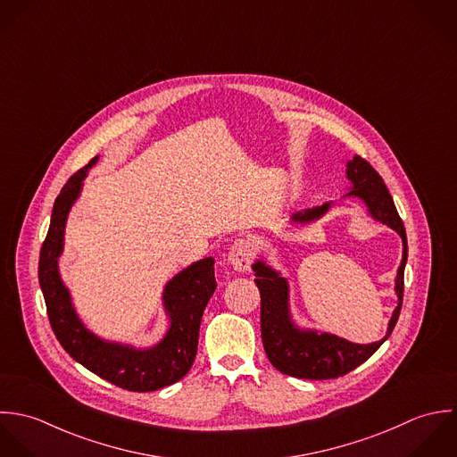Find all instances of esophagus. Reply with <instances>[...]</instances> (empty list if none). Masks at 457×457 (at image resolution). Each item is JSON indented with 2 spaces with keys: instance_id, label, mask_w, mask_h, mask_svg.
<instances>
[{
  "instance_id": "1",
  "label": "esophagus",
  "mask_w": 457,
  "mask_h": 457,
  "mask_svg": "<svg viewBox=\"0 0 457 457\" xmlns=\"http://www.w3.org/2000/svg\"><path fill=\"white\" fill-rule=\"evenodd\" d=\"M228 262L237 272H247L253 265V249H251L249 242H245L242 238L235 240V244L229 249Z\"/></svg>"
}]
</instances>
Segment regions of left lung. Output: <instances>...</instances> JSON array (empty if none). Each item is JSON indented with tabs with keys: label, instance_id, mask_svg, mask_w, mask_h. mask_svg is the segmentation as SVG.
<instances>
[{
	"label": "left lung",
	"instance_id": "obj_1",
	"mask_svg": "<svg viewBox=\"0 0 457 457\" xmlns=\"http://www.w3.org/2000/svg\"><path fill=\"white\" fill-rule=\"evenodd\" d=\"M348 180L353 183L350 195H359L364 199L370 215L397 231L403 238V260L395 278V293L399 303L390 318L386 336L372 345H355L332 334L302 332L293 327L287 311V282L280 275L269 269L263 262L253 265L256 272V286L262 295V339L269 361L277 370L302 378V379H332L348 374L365 361L388 339L392 334L404 291V267L408 260V244L404 224L395 210L394 199L378 175V171L362 157H353L348 162ZM328 210V203L305 212H298L295 222H311L321 217Z\"/></svg>",
	"mask_w": 457,
	"mask_h": 457
}]
</instances>
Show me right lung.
Returning a JSON list of instances; mask_svg holds the SVG:
<instances>
[{
    "instance_id": "obj_1",
    "label": "right lung",
    "mask_w": 457,
    "mask_h": 457,
    "mask_svg": "<svg viewBox=\"0 0 457 457\" xmlns=\"http://www.w3.org/2000/svg\"><path fill=\"white\" fill-rule=\"evenodd\" d=\"M98 157L74 173L58 194L47 237L40 249L38 282L44 293L51 328L63 350L105 381L132 392H152L173 385L188 372L197 352L203 311L217 282L213 260H201L173 277L164 289V305L171 318L166 337L150 350H134L95 337L79 321L67 287L58 274L69 210L81 192L87 171Z\"/></svg>"
}]
</instances>
